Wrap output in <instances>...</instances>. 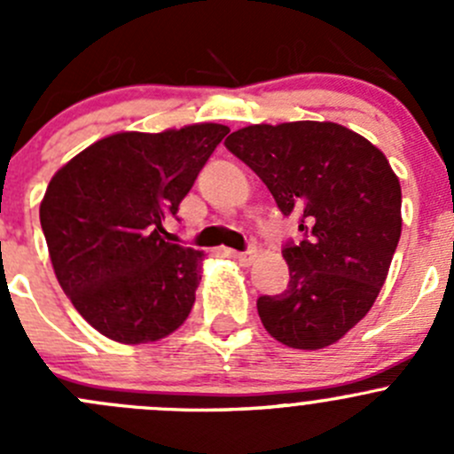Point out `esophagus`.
I'll list each match as a JSON object with an SVG mask.
<instances>
[{"instance_id": "obj_1", "label": "esophagus", "mask_w": 454, "mask_h": 454, "mask_svg": "<svg viewBox=\"0 0 454 454\" xmlns=\"http://www.w3.org/2000/svg\"><path fill=\"white\" fill-rule=\"evenodd\" d=\"M228 254H231L232 259L241 265H253L256 259V250H248V253H228Z\"/></svg>"}]
</instances>
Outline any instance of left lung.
Wrapping results in <instances>:
<instances>
[{
	"label": "left lung",
	"instance_id": "1",
	"mask_svg": "<svg viewBox=\"0 0 454 454\" xmlns=\"http://www.w3.org/2000/svg\"><path fill=\"white\" fill-rule=\"evenodd\" d=\"M223 145L305 232L283 248L287 290L256 301L265 332L292 349L333 345L373 308L402 235V189L387 155L327 121L250 125Z\"/></svg>",
	"mask_w": 454,
	"mask_h": 454
}]
</instances>
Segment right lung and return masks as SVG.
<instances>
[{"mask_svg": "<svg viewBox=\"0 0 454 454\" xmlns=\"http://www.w3.org/2000/svg\"><path fill=\"white\" fill-rule=\"evenodd\" d=\"M226 125L118 131L63 164L39 206L59 286L87 323L122 345L176 332L195 303L201 250L164 241Z\"/></svg>", "mask_w": 454, "mask_h": 454, "instance_id": "1", "label": "right lung"}]
</instances>
